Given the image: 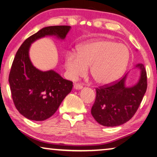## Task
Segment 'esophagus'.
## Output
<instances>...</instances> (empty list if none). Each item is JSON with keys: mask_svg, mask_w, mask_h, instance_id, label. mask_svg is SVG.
Instances as JSON below:
<instances>
[{"mask_svg": "<svg viewBox=\"0 0 157 157\" xmlns=\"http://www.w3.org/2000/svg\"><path fill=\"white\" fill-rule=\"evenodd\" d=\"M82 87H83V86L79 83H75L74 84V88L75 89H82Z\"/></svg>", "mask_w": 157, "mask_h": 157, "instance_id": "esophagus-1", "label": "esophagus"}]
</instances>
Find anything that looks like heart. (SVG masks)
<instances>
[{"mask_svg": "<svg viewBox=\"0 0 157 157\" xmlns=\"http://www.w3.org/2000/svg\"><path fill=\"white\" fill-rule=\"evenodd\" d=\"M129 50L123 44L98 40L88 42L78 48L77 55L68 54L65 66L71 78L75 79L86 72L90 67V73L96 82L108 84L122 75L128 65Z\"/></svg>", "mask_w": 157, "mask_h": 157, "instance_id": "b5f03b06", "label": "heart"}]
</instances>
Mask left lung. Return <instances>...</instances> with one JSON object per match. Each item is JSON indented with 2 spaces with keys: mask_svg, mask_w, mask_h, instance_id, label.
Segmentation results:
<instances>
[{
  "mask_svg": "<svg viewBox=\"0 0 157 157\" xmlns=\"http://www.w3.org/2000/svg\"><path fill=\"white\" fill-rule=\"evenodd\" d=\"M140 70L138 82L131 87L125 86L126 75L119 80L96 89L95 102L91 108L92 116L104 126L121 125L133 117L145 95L147 82L143 64H136Z\"/></svg>",
  "mask_w": 157,
  "mask_h": 157,
  "instance_id": "1",
  "label": "left lung"
}]
</instances>
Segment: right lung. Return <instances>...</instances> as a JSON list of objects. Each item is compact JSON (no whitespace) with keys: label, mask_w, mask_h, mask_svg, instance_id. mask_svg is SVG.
Returning a JSON list of instances; mask_svg holds the SVG:
<instances>
[{"label":"right lung","mask_w":157,"mask_h":157,"mask_svg":"<svg viewBox=\"0 0 157 157\" xmlns=\"http://www.w3.org/2000/svg\"><path fill=\"white\" fill-rule=\"evenodd\" d=\"M70 26H47L25 40L17 52L9 75L14 104L19 113L33 121H44L58 110L71 91L73 82L54 71L43 72L33 66L29 56L31 44L46 36L64 39Z\"/></svg>","instance_id":"right-lung-1"}]
</instances>
